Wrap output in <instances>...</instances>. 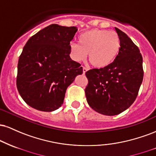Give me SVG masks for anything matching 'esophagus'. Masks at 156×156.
I'll use <instances>...</instances> for the list:
<instances>
[{
	"label": "esophagus",
	"instance_id": "obj_1",
	"mask_svg": "<svg viewBox=\"0 0 156 156\" xmlns=\"http://www.w3.org/2000/svg\"><path fill=\"white\" fill-rule=\"evenodd\" d=\"M88 70V69H87V67H83V74H85L86 73V72H87V71Z\"/></svg>",
	"mask_w": 156,
	"mask_h": 156
}]
</instances>
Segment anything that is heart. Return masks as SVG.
<instances>
[{
	"mask_svg": "<svg viewBox=\"0 0 156 156\" xmlns=\"http://www.w3.org/2000/svg\"><path fill=\"white\" fill-rule=\"evenodd\" d=\"M120 48L121 40L116 32L92 29L79 35L78 44H69V53L77 62H83L89 53V62L94 67L102 68L114 62Z\"/></svg>",
	"mask_w": 156,
	"mask_h": 156,
	"instance_id": "b5f03b06",
	"label": "heart"
}]
</instances>
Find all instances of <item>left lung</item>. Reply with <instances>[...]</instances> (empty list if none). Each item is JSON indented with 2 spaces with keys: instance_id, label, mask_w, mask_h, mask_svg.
Returning <instances> with one entry per match:
<instances>
[{
  "instance_id": "left-lung-1",
  "label": "left lung",
  "mask_w": 156,
  "mask_h": 156,
  "mask_svg": "<svg viewBox=\"0 0 156 156\" xmlns=\"http://www.w3.org/2000/svg\"><path fill=\"white\" fill-rule=\"evenodd\" d=\"M115 30L121 40L117 58L107 67L86 73L87 103L95 112L107 116L120 114L133 104L144 76L139 48L126 34Z\"/></svg>"
}]
</instances>
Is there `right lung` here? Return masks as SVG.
Returning <instances> with one entry per match:
<instances>
[{"label": "right lung", "instance_id": "1", "mask_svg": "<svg viewBox=\"0 0 156 156\" xmlns=\"http://www.w3.org/2000/svg\"><path fill=\"white\" fill-rule=\"evenodd\" d=\"M75 26L52 24L28 40L17 64V88L28 105L53 112L63 104L67 87L83 68L69 57Z\"/></svg>", "mask_w": 156, "mask_h": 156}]
</instances>
